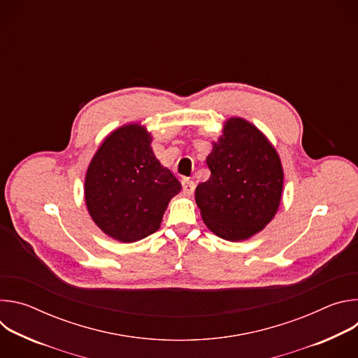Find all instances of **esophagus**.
<instances>
[{
	"instance_id": "esophagus-1",
	"label": "esophagus",
	"mask_w": 358,
	"mask_h": 358,
	"mask_svg": "<svg viewBox=\"0 0 358 358\" xmlns=\"http://www.w3.org/2000/svg\"><path fill=\"white\" fill-rule=\"evenodd\" d=\"M181 184H182V191H184V194L191 195V194L194 192V189H195V182H194V181H191L189 178H184V180L181 181Z\"/></svg>"
}]
</instances>
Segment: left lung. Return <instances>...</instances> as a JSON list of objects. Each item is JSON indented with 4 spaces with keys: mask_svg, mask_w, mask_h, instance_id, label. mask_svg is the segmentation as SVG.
I'll list each match as a JSON object with an SVG mask.
<instances>
[{
    "mask_svg": "<svg viewBox=\"0 0 358 358\" xmlns=\"http://www.w3.org/2000/svg\"><path fill=\"white\" fill-rule=\"evenodd\" d=\"M211 177L195 189L206 225L227 241L246 239L271 222L283 187V170L266 137L243 119L227 122L207 157Z\"/></svg>",
    "mask_w": 358,
    "mask_h": 358,
    "instance_id": "obj_1",
    "label": "left lung"
}]
</instances>
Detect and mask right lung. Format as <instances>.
Masks as SVG:
<instances>
[{"instance_id":"1","label":"right lung","mask_w":358,"mask_h":358,"mask_svg":"<svg viewBox=\"0 0 358 358\" xmlns=\"http://www.w3.org/2000/svg\"><path fill=\"white\" fill-rule=\"evenodd\" d=\"M151 137L123 126L100 145L87 169L85 199L90 217L109 236L136 242L155 234L181 184L156 159Z\"/></svg>"}]
</instances>
